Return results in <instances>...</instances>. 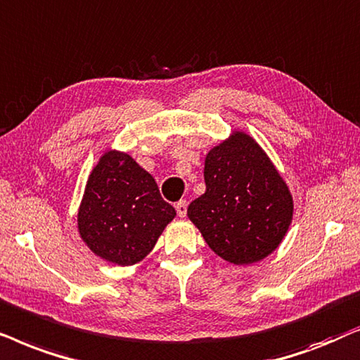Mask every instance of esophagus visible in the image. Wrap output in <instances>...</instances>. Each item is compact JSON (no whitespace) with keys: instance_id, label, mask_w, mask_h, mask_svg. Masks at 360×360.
<instances>
[{"instance_id":"1","label":"esophagus","mask_w":360,"mask_h":360,"mask_svg":"<svg viewBox=\"0 0 360 360\" xmlns=\"http://www.w3.org/2000/svg\"><path fill=\"white\" fill-rule=\"evenodd\" d=\"M176 210L179 217H186V214H188V202H186V200H179V202L176 204Z\"/></svg>"}]
</instances>
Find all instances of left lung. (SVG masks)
<instances>
[{"mask_svg": "<svg viewBox=\"0 0 360 360\" xmlns=\"http://www.w3.org/2000/svg\"><path fill=\"white\" fill-rule=\"evenodd\" d=\"M205 193L188 215L207 245L233 265L260 262L280 245L293 219V198L250 135L233 131L205 156Z\"/></svg>", "mask_w": 360, "mask_h": 360, "instance_id": "left-lung-1", "label": "left lung"}]
</instances>
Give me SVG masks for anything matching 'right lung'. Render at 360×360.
Returning <instances> with one entry per match:
<instances>
[{
	"label": "right lung",
	"instance_id": "add662e5",
	"mask_svg": "<svg viewBox=\"0 0 360 360\" xmlns=\"http://www.w3.org/2000/svg\"><path fill=\"white\" fill-rule=\"evenodd\" d=\"M174 215L150 172L127 153L107 151L90 172L77 224L95 255L128 266L153 250Z\"/></svg>",
	"mask_w": 360,
	"mask_h": 360
}]
</instances>
